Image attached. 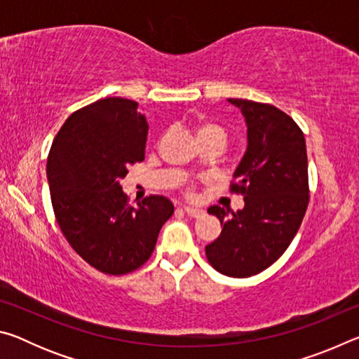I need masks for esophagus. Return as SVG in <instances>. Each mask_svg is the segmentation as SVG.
I'll return each instance as SVG.
<instances>
[{"label":"esophagus","mask_w":359,"mask_h":359,"mask_svg":"<svg viewBox=\"0 0 359 359\" xmlns=\"http://www.w3.org/2000/svg\"><path fill=\"white\" fill-rule=\"evenodd\" d=\"M184 210H185V214H187L188 217H193V218H199V217L204 215V210H203V209L190 208V205H185Z\"/></svg>","instance_id":"obj_1"}]
</instances>
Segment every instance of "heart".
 Wrapping results in <instances>:
<instances>
[{"label":"heart","instance_id":"1","mask_svg":"<svg viewBox=\"0 0 359 359\" xmlns=\"http://www.w3.org/2000/svg\"><path fill=\"white\" fill-rule=\"evenodd\" d=\"M196 135L199 141H203V139H215V141H218L222 145H224V142H226L228 139L226 128L218 123V121L209 120V118H203L198 121ZM187 193L193 194V187L188 188Z\"/></svg>","mask_w":359,"mask_h":359}]
</instances>
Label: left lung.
<instances>
[{"mask_svg":"<svg viewBox=\"0 0 359 359\" xmlns=\"http://www.w3.org/2000/svg\"><path fill=\"white\" fill-rule=\"evenodd\" d=\"M247 121L248 145L229 191L244 196L242 210L212 205L222 223L205 245L210 266L223 276H257L282 257L299 229L309 205L307 150L302 130L280 109L266 102L233 100Z\"/></svg>","mask_w":359,"mask_h":359,"instance_id":"left-lung-1","label":"left lung"}]
</instances>
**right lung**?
I'll return each instance as SVG.
<instances>
[{
    "instance_id": "right-lung-1",
    "label": "right lung",
    "mask_w": 359,
    "mask_h": 359,
    "mask_svg": "<svg viewBox=\"0 0 359 359\" xmlns=\"http://www.w3.org/2000/svg\"><path fill=\"white\" fill-rule=\"evenodd\" d=\"M149 125L137 102L104 98L72 112L53 139L47 179L53 214L79 257L107 276L147 263L174 214L165 196L133 208L121 190L128 166L145 156Z\"/></svg>"
}]
</instances>
